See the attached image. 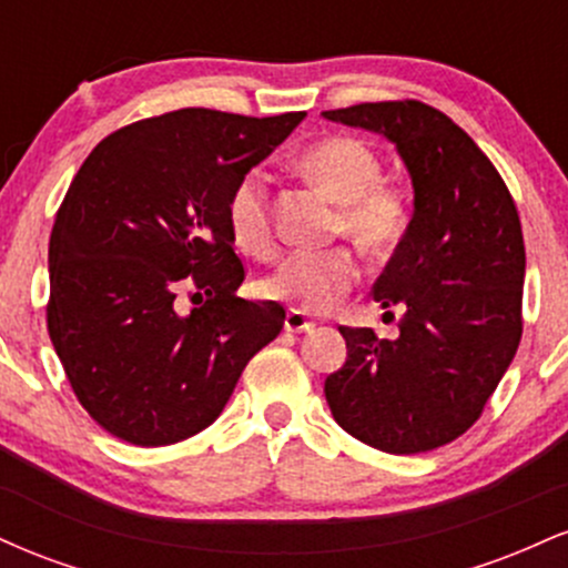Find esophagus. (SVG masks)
<instances>
[{"label":"esophagus","mask_w":568,"mask_h":568,"mask_svg":"<svg viewBox=\"0 0 568 568\" xmlns=\"http://www.w3.org/2000/svg\"><path fill=\"white\" fill-rule=\"evenodd\" d=\"M283 325H285V331H288V334H304V331L315 328V321H310L304 312L288 310V312H285V323Z\"/></svg>","instance_id":"34e87169"}]
</instances>
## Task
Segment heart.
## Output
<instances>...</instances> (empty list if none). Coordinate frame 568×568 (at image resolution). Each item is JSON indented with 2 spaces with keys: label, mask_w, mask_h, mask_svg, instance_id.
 <instances>
[{
  "label": "heart",
  "mask_w": 568,
  "mask_h": 568,
  "mask_svg": "<svg viewBox=\"0 0 568 568\" xmlns=\"http://www.w3.org/2000/svg\"><path fill=\"white\" fill-rule=\"evenodd\" d=\"M293 168L310 184L338 202L336 230L349 234L368 253H387L408 230V202L395 186L382 184V162L368 143L331 135L306 146ZM226 219L234 243L253 258L275 253L270 216V186L262 171L245 173L232 189ZM361 264L349 247L296 251L262 283L266 298L298 312H328L352 291Z\"/></svg>",
  "instance_id": "b5f03b06"
}]
</instances>
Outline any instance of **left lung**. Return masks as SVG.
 Returning <instances> with one entry per match:
<instances>
[{"instance_id":"left-lung-1","label":"left lung","mask_w":568,"mask_h":568,"mask_svg":"<svg viewBox=\"0 0 568 568\" xmlns=\"http://www.w3.org/2000/svg\"><path fill=\"white\" fill-rule=\"evenodd\" d=\"M395 146L414 213L374 302L400 336L338 328L347 363L325 379L331 414L352 438L419 454L473 427L520 342L526 251L518 211L497 168L459 125L419 101L323 112Z\"/></svg>"}]
</instances>
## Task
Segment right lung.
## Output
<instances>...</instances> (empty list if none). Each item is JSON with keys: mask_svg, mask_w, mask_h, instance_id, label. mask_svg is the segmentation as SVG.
Here are the masks:
<instances>
[{"mask_svg": "<svg viewBox=\"0 0 568 568\" xmlns=\"http://www.w3.org/2000/svg\"><path fill=\"white\" fill-rule=\"evenodd\" d=\"M304 116L179 109L116 130L82 162L50 234L48 331L106 433L135 446L202 433L280 334L283 306L234 296L245 270L226 205ZM181 287L201 306L181 313Z\"/></svg>", "mask_w": 568, "mask_h": 568, "instance_id": "add662e5", "label": "right lung"}]
</instances>
